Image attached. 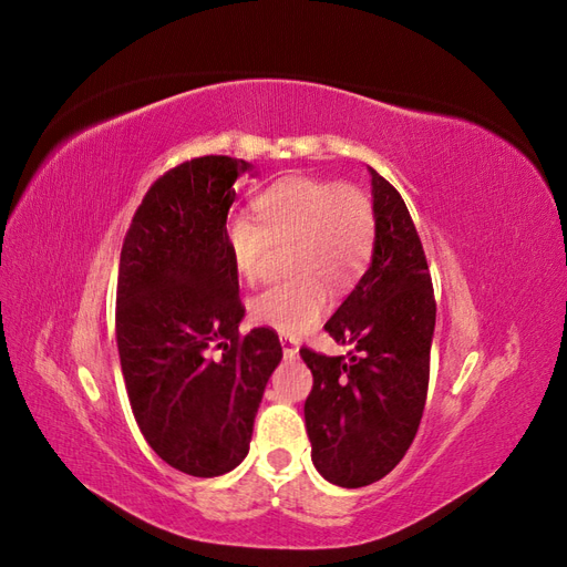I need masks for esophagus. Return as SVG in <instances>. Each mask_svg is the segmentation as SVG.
<instances>
[{
	"mask_svg": "<svg viewBox=\"0 0 567 567\" xmlns=\"http://www.w3.org/2000/svg\"><path fill=\"white\" fill-rule=\"evenodd\" d=\"M279 340H281V348H284V354H286L288 359H293V357L298 354V350H300V346H298V340H296V338H290V336H281Z\"/></svg>",
	"mask_w": 567,
	"mask_h": 567,
	"instance_id": "34e87169",
	"label": "esophagus"
}]
</instances>
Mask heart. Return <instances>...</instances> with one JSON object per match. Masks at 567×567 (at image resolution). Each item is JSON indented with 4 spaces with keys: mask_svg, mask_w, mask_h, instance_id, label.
I'll list each match as a JSON object with an SVG mask.
<instances>
[{
    "mask_svg": "<svg viewBox=\"0 0 567 567\" xmlns=\"http://www.w3.org/2000/svg\"><path fill=\"white\" fill-rule=\"evenodd\" d=\"M257 219L229 217L225 246L238 277H262L267 252L290 244L286 269L296 274L250 300V317L284 336H300L329 310V288H350L369 265L375 238L371 198L352 184L293 175L255 200Z\"/></svg>",
    "mask_w": 567,
    "mask_h": 567,
    "instance_id": "heart-1",
    "label": "heart"
}]
</instances>
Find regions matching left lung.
<instances>
[{"label":"left lung","instance_id":"left-lung-1","mask_svg":"<svg viewBox=\"0 0 567 567\" xmlns=\"http://www.w3.org/2000/svg\"><path fill=\"white\" fill-rule=\"evenodd\" d=\"M375 238L371 265L323 329L350 357L302 348L312 371L305 425L315 468L340 487L385 477L414 442L423 416L435 296L406 205L373 167Z\"/></svg>","mask_w":567,"mask_h":567}]
</instances>
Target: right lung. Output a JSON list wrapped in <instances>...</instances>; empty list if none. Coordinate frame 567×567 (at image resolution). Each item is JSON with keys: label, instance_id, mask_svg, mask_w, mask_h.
I'll use <instances>...</instances> for the list:
<instances>
[{"label": "right lung", "instance_id": "add662e5", "mask_svg": "<svg viewBox=\"0 0 567 567\" xmlns=\"http://www.w3.org/2000/svg\"><path fill=\"white\" fill-rule=\"evenodd\" d=\"M248 169L229 156L167 169L120 252L115 338L132 414L151 450L194 477L225 475L246 458L284 357L271 329L238 333L246 307L225 227L234 184Z\"/></svg>", "mask_w": 567, "mask_h": 567}]
</instances>
